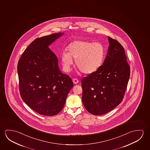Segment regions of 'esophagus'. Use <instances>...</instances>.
<instances>
[{"label": "esophagus", "instance_id": "esophagus-1", "mask_svg": "<svg viewBox=\"0 0 150 150\" xmlns=\"http://www.w3.org/2000/svg\"><path fill=\"white\" fill-rule=\"evenodd\" d=\"M73 82H74V84H78L79 82V81L77 79L74 78L73 79Z\"/></svg>", "mask_w": 150, "mask_h": 150}]
</instances>
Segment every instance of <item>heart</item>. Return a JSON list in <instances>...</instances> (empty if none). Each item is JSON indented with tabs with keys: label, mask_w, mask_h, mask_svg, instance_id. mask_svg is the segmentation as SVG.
Wrapping results in <instances>:
<instances>
[{
	"label": "heart",
	"mask_w": 150,
	"mask_h": 150,
	"mask_svg": "<svg viewBox=\"0 0 150 150\" xmlns=\"http://www.w3.org/2000/svg\"><path fill=\"white\" fill-rule=\"evenodd\" d=\"M67 50L68 52H64L61 56L64 71H70L75 59L76 66L79 70L85 74H90L100 68L104 60V47L99 42L76 40L69 44Z\"/></svg>",
	"instance_id": "obj_1"
}]
</instances>
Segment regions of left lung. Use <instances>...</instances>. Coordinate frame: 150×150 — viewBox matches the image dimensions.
Returning a JSON list of instances; mask_svg holds the SVG:
<instances>
[{
    "label": "left lung",
    "instance_id": "1",
    "mask_svg": "<svg viewBox=\"0 0 150 150\" xmlns=\"http://www.w3.org/2000/svg\"><path fill=\"white\" fill-rule=\"evenodd\" d=\"M108 40L110 46L102 65L81 80L83 105L94 115L106 114L122 102L130 74L124 47L116 40L109 36Z\"/></svg>",
    "mask_w": 150,
    "mask_h": 150
}]
</instances>
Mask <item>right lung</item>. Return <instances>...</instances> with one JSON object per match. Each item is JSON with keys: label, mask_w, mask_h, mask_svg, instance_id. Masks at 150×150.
Segmentation results:
<instances>
[{"label": "right lung", "mask_w": 150, "mask_h": 150, "mask_svg": "<svg viewBox=\"0 0 150 150\" xmlns=\"http://www.w3.org/2000/svg\"><path fill=\"white\" fill-rule=\"evenodd\" d=\"M64 33L36 38L23 52L18 64L22 99L39 114L52 116L63 108L71 79L59 69L56 56L48 48Z\"/></svg>", "instance_id": "add662e5"}]
</instances>
